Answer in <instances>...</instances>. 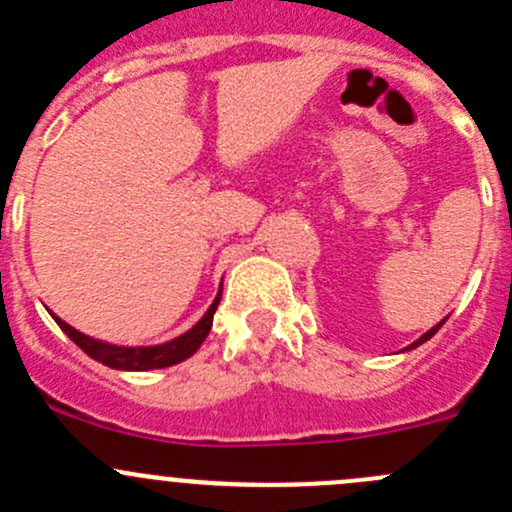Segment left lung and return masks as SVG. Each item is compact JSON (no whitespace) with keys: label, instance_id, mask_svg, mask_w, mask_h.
<instances>
[{"label":"left lung","instance_id":"obj_1","mask_svg":"<svg viewBox=\"0 0 512 512\" xmlns=\"http://www.w3.org/2000/svg\"><path fill=\"white\" fill-rule=\"evenodd\" d=\"M446 319H448V317H446ZM446 319H441V322H438V324H436V327H431V329H428V332H423V334H421V337H418V339H416V342H411V344H409V347H406V349H404V352H411V349L421 347V344H423V342H428V339H431V337H433V334H436V332H438V329H441V327H443V322H446Z\"/></svg>","mask_w":512,"mask_h":512}]
</instances>
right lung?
Segmentation results:
<instances>
[{
    "label": "right lung",
    "instance_id": "add662e5",
    "mask_svg": "<svg viewBox=\"0 0 512 512\" xmlns=\"http://www.w3.org/2000/svg\"><path fill=\"white\" fill-rule=\"evenodd\" d=\"M220 294H223V285H220L218 297L213 299L208 312L200 317V322L195 324L193 329H188V332L180 334V337L170 339V342L156 344V347H118V344L101 342V339H94L89 337V334L79 332V329H74L71 324H66L64 319L56 317L54 312H51V317H54V322L59 324L61 332H64L66 337L81 349V352H86L91 359H96L98 364L111 366V369H118V371H151V369H165V366L180 364V361H185L188 356L198 352L200 344H203L205 337H208L210 327H213V314L220 304Z\"/></svg>",
    "mask_w": 512,
    "mask_h": 512
}]
</instances>
